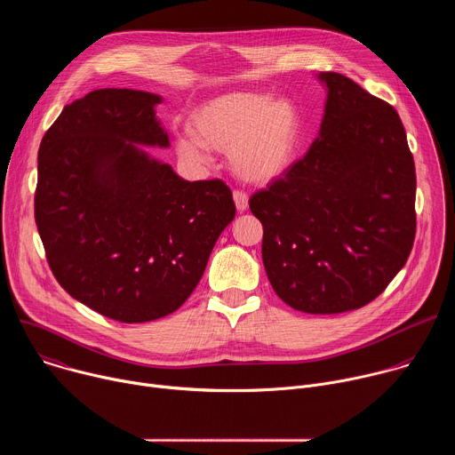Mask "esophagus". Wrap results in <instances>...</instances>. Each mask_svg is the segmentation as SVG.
<instances>
[{
    "label": "esophagus",
    "mask_w": 455,
    "mask_h": 455,
    "mask_svg": "<svg viewBox=\"0 0 455 455\" xmlns=\"http://www.w3.org/2000/svg\"><path fill=\"white\" fill-rule=\"evenodd\" d=\"M234 204L239 212H244L248 209V196L241 190H234Z\"/></svg>",
    "instance_id": "34e87169"
}]
</instances>
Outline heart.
Segmentation results:
<instances>
[{
	"label": "heart",
	"instance_id": "b5f03b06",
	"mask_svg": "<svg viewBox=\"0 0 455 455\" xmlns=\"http://www.w3.org/2000/svg\"><path fill=\"white\" fill-rule=\"evenodd\" d=\"M188 129L192 137L176 140V151L183 160L207 164V149L228 153L237 178L265 185L293 164L300 140V115L288 99L232 92L194 109Z\"/></svg>",
	"mask_w": 455,
	"mask_h": 455
}]
</instances>
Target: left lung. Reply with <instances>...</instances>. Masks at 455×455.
<instances>
[{
	"mask_svg": "<svg viewBox=\"0 0 455 455\" xmlns=\"http://www.w3.org/2000/svg\"><path fill=\"white\" fill-rule=\"evenodd\" d=\"M326 86L304 158L250 198L263 263L293 309L333 315L374 300L405 267L416 235V169L396 109L342 74Z\"/></svg>",
	"mask_w": 455,
	"mask_h": 455,
	"instance_id": "8db88e82",
	"label": "left lung"
}]
</instances>
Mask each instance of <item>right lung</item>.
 <instances>
[{
    "instance_id": "obj_1",
    "label": "right lung",
    "mask_w": 455,
    "mask_h": 455,
    "mask_svg": "<svg viewBox=\"0 0 455 455\" xmlns=\"http://www.w3.org/2000/svg\"><path fill=\"white\" fill-rule=\"evenodd\" d=\"M160 95L104 88L64 106L37 155L36 225L57 283L139 323L176 311L235 216L221 180L187 181L140 146L169 148Z\"/></svg>"
}]
</instances>
